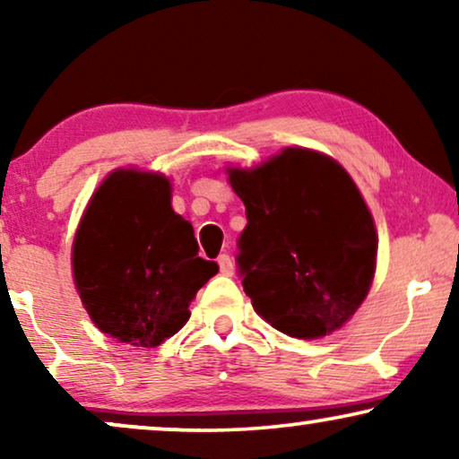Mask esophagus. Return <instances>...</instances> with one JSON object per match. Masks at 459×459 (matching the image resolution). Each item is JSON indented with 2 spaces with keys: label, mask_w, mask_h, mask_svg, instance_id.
<instances>
[{
  "label": "esophagus",
  "mask_w": 459,
  "mask_h": 459,
  "mask_svg": "<svg viewBox=\"0 0 459 459\" xmlns=\"http://www.w3.org/2000/svg\"><path fill=\"white\" fill-rule=\"evenodd\" d=\"M217 263H219V272H221L223 275H231V273H234V263H231L230 255H219Z\"/></svg>",
  "instance_id": "34e87169"
}]
</instances>
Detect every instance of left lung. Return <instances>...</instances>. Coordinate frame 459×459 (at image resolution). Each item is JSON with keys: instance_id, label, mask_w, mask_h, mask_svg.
Returning <instances> with one entry per match:
<instances>
[{"instance_id": "1", "label": "left lung", "mask_w": 459, "mask_h": 459, "mask_svg": "<svg viewBox=\"0 0 459 459\" xmlns=\"http://www.w3.org/2000/svg\"><path fill=\"white\" fill-rule=\"evenodd\" d=\"M247 206L238 273L255 311L294 338L341 328L376 269L374 219L349 173L328 156L286 148L265 165L230 169Z\"/></svg>"}]
</instances>
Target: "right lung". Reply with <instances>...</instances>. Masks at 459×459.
<instances>
[{
	"mask_svg": "<svg viewBox=\"0 0 459 459\" xmlns=\"http://www.w3.org/2000/svg\"><path fill=\"white\" fill-rule=\"evenodd\" d=\"M219 272L198 256L190 221L162 175L115 171L93 194L73 244L79 297L96 325L135 347L184 328L192 299Z\"/></svg>",
	"mask_w": 459,
	"mask_h": 459,
	"instance_id": "right-lung-1",
	"label": "right lung"
}]
</instances>
